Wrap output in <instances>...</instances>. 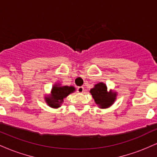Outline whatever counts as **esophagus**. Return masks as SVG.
I'll return each instance as SVG.
<instances>
[{"label": "esophagus", "mask_w": 157, "mask_h": 157, "mask_svg": "<svg viewBox=\"0 0 157 157\" xmlns=\"http://www.w3.org/2000/svg\"><path fill=\"white\" fill-rule=\"evenodd\" d=\"M77 90L78 93H82L84 91V87H82V86H79V87H77Z\"/></svg>", "instance_id": "obj_1"}]
</instances>
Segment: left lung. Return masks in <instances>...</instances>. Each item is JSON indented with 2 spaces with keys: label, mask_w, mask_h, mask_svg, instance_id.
I'll list each match as a JSON object with an SVG mask.
<instances>
[{
  "label": "left lung",
  "mask_w": 157,
  "mask_h": 157,
  "mask_svg": "<svg viewBox=\"0 0 157 157\" xmlns=\"http://www.w3.org/2000/svg\"><path fill=\"white\" fill-rule=\"evenodd\" d=\"M90 93L100 109H106L112 105L117 97L116 92H113L111 90L110 91H107V86L103 82H99L95 85L94 87L90 90Z\"/></svg>",
  "instance_id": "obj_1"
}]
</instances>
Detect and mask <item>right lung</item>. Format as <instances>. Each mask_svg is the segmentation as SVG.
Wrapping results in <instances>:
<instances>
[{
    "label": "right lung",
    "instance_id": "add662e5",
    "mask_svg": "<svg viewBox=\"0 0 157 157\" xmlns=\"http://www.w3.org/2000/svg\"><path fill=\"white\" fill-rule=\"evenodd\" d=\"M75 91V88L74 86H61L60 84H55L52 89L51 95L45 97V100L48 106L53 109H57L60 107L63 99Z\"/></svg>",
    "mask_w": 157,
    "mask_h": 157
}]
</instances>
